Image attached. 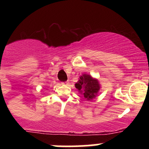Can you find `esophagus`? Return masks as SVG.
<instances>
[{"label": "esophagus", "instance_id": "1", "mask_svg": "<svg viewBox=\"0 0 149 149\" xmlns=\"http://www.w3.org/2000/svg\"><path fill=\"white\" fill-rule=\"evenodd\" d=\"M62 84H68V82H67V81L66 82H63L62 83Z\"/></svg>", "mask_w": 149, "mask_h": 149}]
</instances>
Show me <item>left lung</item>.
Listing matches in <instances>:
<instances>
[{
  "label": "left lung",
  "mask_w": 149,
  "mask_h": 149,
  "mask_svg": "<svg viewBox=\"0 0 149 149\" xmlns=\"http://www.w3.org/2000/svg\"><path fill=\"white\" fill-rule=\"evenodd\" d=\"M75 87L88 101L94 98L100 89L98 81L85 74L80 77V80L75 84Z\"/></svg>",
  "instance_id": "1"
}]
</instances>
